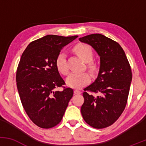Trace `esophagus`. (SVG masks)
Returning a JSON list of instances; mask_svg holds the SVG:
<instances>
[{"label":"esophagus","instance_id":"1","mask_svg":"<svg viewBox=\"0 0 146 146\" xmlns=\"http://www.w3.org/2000/svg\"><path fill=\"white\" fill-rule=\"evenodd\" d=\"M74 93H75V94H77V95L81 94V91H80V90L76 89V90H74Z\"/></svg>","mask_w":146,"mask_h":146}]
</instances>
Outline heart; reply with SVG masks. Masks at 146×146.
Wrapping results in <instances>:
<instances>
[{"label":"heart","instance_id":"heart-1","mask_svg":"<svg viewBox=\"0 0 146 146\" xmlns=\"http://www.w3.org/2000/svg\"><path fill=\"white\" fill-rule=\"evenodd\" d=\"M75 53L85 62L88 63L90 71H95L97 69V65L90 62L93 58V51L90 46L85 44H79L74 48ZM56 65L60 73L64 75L67 74L68 68L66 63V54L61 51L58 53L56 60ZM90 81V76L88 73H71L67 77L66 83L72 88H80L88 84Z\"/></svg>","mask_w":146,"mask_h":146}]
</instances>
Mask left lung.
Returning <instances> with one entry per match:
<instances>
[{
	"label": "left lung",
	"instance_id": "1",
	"mask_svg": "<svg viewBox=\"0 0 146 146\" xmlns=\"http://www.w3.org/2000/svg\"><path fill=\"white\" fill-rule=\"evenodd\" d=\"M79 40L90 45L100 57L98 78L84 89L82 115L90 126L106 128L115 123L125 109L132 81L131 68L123 48L110 38L94 33Z\"/></svg>",
	"mask_w": 146,
	"mask_h": 146
}]
</instances>
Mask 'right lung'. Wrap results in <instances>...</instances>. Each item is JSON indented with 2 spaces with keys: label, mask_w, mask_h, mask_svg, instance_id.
<instances>
[{
  "label": "right lung",
  "mask_w": 146,
  "mask_h": 146,
  "mask_svg": "<svg viewBox=\"0 0 146 146\" xmlns=\"http://www.w3.org/2000/svg\"><path fill=\"white\" fill-rule=\"evenodd\" d=\"M78 36L47 35L31 42L23 52L16 71V84L23 108L30 119L42 128H51L61 121L73 95L65 88L56 60L64 46Z\"/></svg>",
  "instance_id": "obj_1"
}]
</instances>
